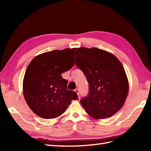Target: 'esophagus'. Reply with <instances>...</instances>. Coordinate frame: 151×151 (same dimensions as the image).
I'll return each instance as SVG.
<instances>
[{"mask_svg": "<svg viewBox=\"0 0 151 151\" xmlns=\"http://www.w3.org/2000/svg\"><path fill=\"white\" fill-rule=\"evenodd\" d=\"M75 91L76 93H77V95L79 96V89H75Z\"/></svg>", "mask_w": 151, "mask_h": 151, "instance_id": "34e87169", "label": "esophagus"}]
</instances>
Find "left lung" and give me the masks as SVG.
I'll return each instance as SVG.
<instances>
[{"label":"left lung","instance_id":"8db88e82","mask_svg":"<svg viewBox=\"0 0 151 151\" xmlns=\"http://www.w3.org/2000/svg\"><path fill=\"white\" fill-rule=\"evenodd\" d=\"M75 63L89 83V93L81 100L88 114L101 119L119 110L129 87L124 67L117 57L97 48L81 47L76 50Z\"/></svg>","mask_w":151,"mask_h":151}]
</instances>
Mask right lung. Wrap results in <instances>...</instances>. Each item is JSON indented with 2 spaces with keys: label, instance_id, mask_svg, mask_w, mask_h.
<instances>
[{
  "label": "right lung",
  "instance_id": "1",
  "mask_svg": "<svg viewBox=\"0 0 151 151\" xmlns=\"http://www.w3.org/2000/svg\"><path fill=\"white\" fill-rule=\"evenodd\" d=\"M76 48L54 50L36 56L27 67L23 79V95L28 106L42 118L54 119L66 110L78 96L67 89L62 74L75 63Z\"/></svg>",
  "mask_w": 151,
  "mask_h": 151
}]
</instances>
